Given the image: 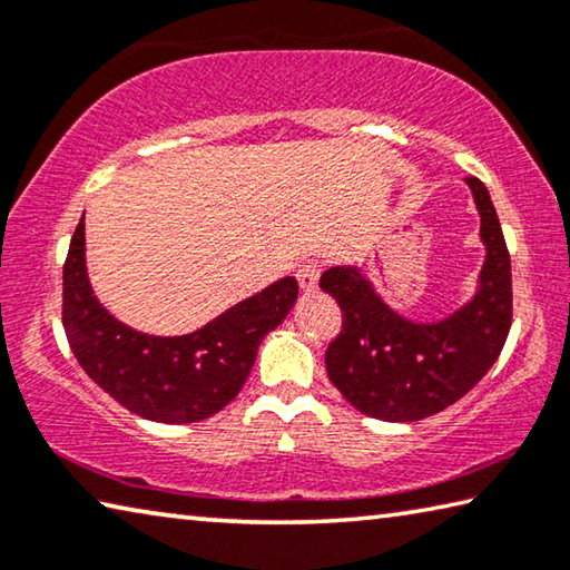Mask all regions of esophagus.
Listing matches in <instances>:
<instances>
[{"label": "esophagus", "instance_id": "34e87169", "mask_svg": "<svg viewBox=\"0 0 570 570\" xmlns=\"http://www.w3.org/2000/svg\"><path fill=\"white\" fill-rule=\"evenodd\" d=\"M320 266H316V262H304L302 266H298L296 272V282L298 286H302V292H314L316 284H320Z\"/></svg>", "mask_w": 570, "mask_h": 570}]
</instances>
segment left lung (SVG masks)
Listing matches in <instances>:
<instances>
[{"instance_id":"obj_1","label":"left lung","mask_w":570,"mask_h":570,"mask_svg":"<svg viewBox=\"0 0 570 570\" xmlns=\"http://www.w3.org/2000/svg\"><path fill=\"white\" fill-rule=\"evenodd\" d=\"M485 246L478 288L438 322H412L384 302L356 264L326 268L320 286L342 308V332L326 350V374L344 400L384 422H417L475 387L495 364L513 320L503 228L488 188L465 178Z\"/></svg>"}]
</instances>
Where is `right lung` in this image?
Returning a JSON list of instances; mask_svg holds the SVG:
<instances>
[{
    "mask_svg": "<svg viewBox=\"0 0 570 570\" xmlns=\"http://www.w3.org/2000/svg\"><path fill=\"white\" fill-rule=\"evenodd\" d=\"M294 276L226 308L200 330L153 336L122 324L95 296L85 262V218L75 228L62 268V324L85 374L142 420L200 422L244 387L264 336L292 312Z\"/></svg>",
    "mask_w": 570,
    "mask_h": 570,
    "instance_id": "add662e5",
    "label": "right lung"
}]
</instances>
